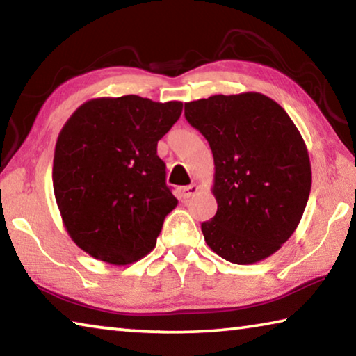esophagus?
Masks as SVG:
<instances>
[{"label":"esophagus","instance_id":"esophagus-1","mask_svg":"<svg viewBox=\"0 0 356 356\" xmlns=\"http://www.w3.org/2000/svg\"><path fill=\"white\" fill-rule=\"evenodd\" d=\"M197 190H200V186H197L196 184H191V185H188V186H185V188H184V197L193 196Z\"/></svg>","mask_w":356,"mask_h":356}]
</instances>
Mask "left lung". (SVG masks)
Returning <instances> with one entry per match:
<instances>
[{"mask_svg":"<svg viewBox=\"0 0 356 356\" xmlns=\"http://www.w3.org/2000/svg\"><path fill=\"white\" fill-rule=\"evenodd\" d=\"M185 119L213 154L215 216L201 225L226 261L254 264L292 236L311 191V163L298 129L267 95H212L185 104Z\"/></svg>","mask_w":356,"mask_h":356,"instance_id":"left-lung-1","label":"left lung"}]
</instances>
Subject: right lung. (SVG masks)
<instances>
[{
    "label": "right lung",
    "mask_w": 356,
    "mask_h": 356,
    "mask_svg": "<svg viewBox=\"0 0 356 356\" xmlns=\"http://www.w3.org/2000/svg\"><path fill=\"white\" fill-rule=\"evenodd\" d=\"M182 114V102L140 95L92 99L58 136L53 190L70 238L88 254L127 265L149 254L177 206L156 143Z\"/></svg>",
    "instance_id": "right-lung-1"
}]
</instances>
